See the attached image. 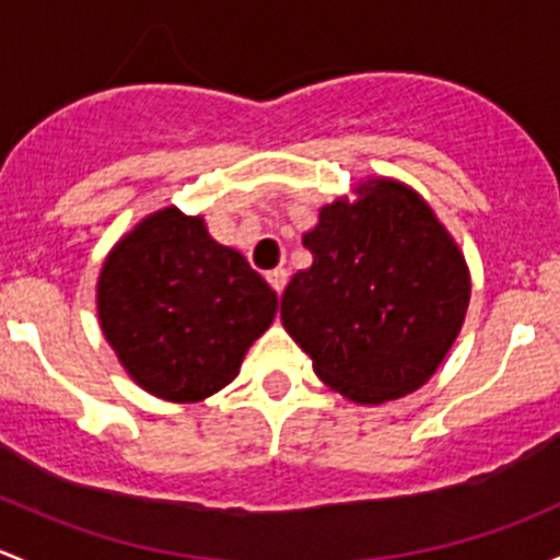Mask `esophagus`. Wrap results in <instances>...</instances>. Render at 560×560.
<instances>
[{
    "instance_id": "esophagus-1",
    "label": "esophagus",
    "mask_w": 560,
    "mask_h": 560,
    "mask_svg": "<svg viewBox=\"0 0 560 560\" xmlns=\"http://www.w3.org/2000/svg\"><path fill=\"white\" fill-rule=\"evenodd\" d=\"M267 280H269V285L275 288V293H282V288H285V282H288V269H282V267H278V269H272V272L267 275Z\"/></svg>"
}]
</instances>
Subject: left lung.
<instances>
[{
  "label": "left lung",
  "mask_w": 560,
  "mask_h": 560,
  "mask_svg": "<svg viewBox=\"0 0 560 560\" xmlns=\"http://www.w3.org/2000/svg\"><path fill=\"white\" fill-rule=\"evenodd\" d=\"M280 318L326 385L359 405L412 394L447 355L469 307V269L412 188L366 180L304 234Z\"/></svg>",
  "instance_id": "1"
}]
</instances>
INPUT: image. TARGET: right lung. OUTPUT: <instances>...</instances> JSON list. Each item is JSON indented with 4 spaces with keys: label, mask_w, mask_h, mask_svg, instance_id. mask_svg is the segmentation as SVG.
<instances>
[{
    "label": "right lung",
    "mask_w": 560,
    "mask_h": 560,
    "mask_svg": "<svg viewBox=\"0 0 560 560\" xmlns=\"http://www.w3.org/2000/svg\"><path fill=\"white\" fill-rule=\"evenodd\" d=\"M102 331L153 396L199 401L237 377L278 313V293L245 256L177 207L145 218L102 267Z\"/></svg>",
    "instance_id": "right-lung-1"
}]
</instances>
